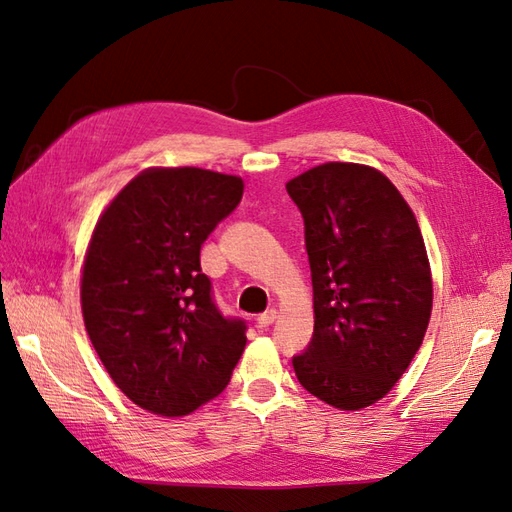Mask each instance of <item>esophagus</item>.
Masks as SVG:
<instances>
[{
  "instance_id": "1",
  "label": "esophagus",
  "mask_w": 512,
  "mask_h": 512,
  "mask_svg": "<svg viewBox=\"0 0 512 512\" xmlns=\"http://www.w3.org/2000/svg\"><path fill=\"white\" fill-rule=\"evenodd\" d=\"M275 318H277V309H275V307H271L269 312H265V314H260V316H258V320H256L258 329H267L269 324H273V322H275Z\"/></svg>"
}]
</instances>
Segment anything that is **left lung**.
<instances>
[{
    "instance_id": "left-lung-1",
    "label": "left lung",
    "mask_w": 512,
    "mask_h": 512,
    "mask_svg": "<svg viewBox=\"0 0 512 512\" xmlns=\"http://www.w3.org/2000/svg\"><path fill=\"white\" fill-rule=\"evenodd\" d=\"M305 220L314 337L292 367L305 391L339 410L389 393L421 348L431 267L406 198L378 168L327 162L286 183Z\"/></svg>"
}]
</instances>
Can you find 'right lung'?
<instances>
[{"mask_svg":"<svg viewBox=\"0 0 512 512\" xmlns=\"http://www.w3.org/2000/svg\"><path fill=\"white\" fill-rule=\"evenodd\" d=\"M243 179L198 166H151L104 207L81 267L87 335L138 408L185 416L218 397L245 348L200 271V245L239 205Z\"/></svg>","mask_w":512,"mask_h":512,"instance_id":"right-lung-1","label":"right lung"}]
</instances>
